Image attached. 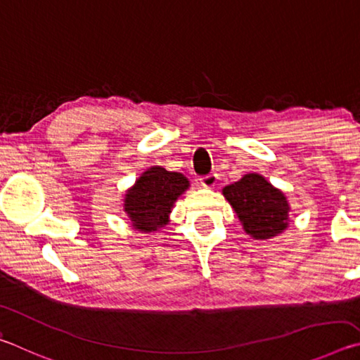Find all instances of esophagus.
Listing matches in <instances>:
<instances>
[{
	"mask_svg": "<svg viewBox=\"0 0 360 360\" xmlns=\"http://www.w3.org/2000/svg\"><path fill=\"white\" fill-rule=\"evenodd\" d=\"M218 174H209V175H204V176H200V185H202L204 188H215L217 186V184H218Z\"/></svg>",
	"mask_w": 360,
	"mask_h": 360,
	"instance_id": "1",
	"label": "esophagus"
}]
</instances>
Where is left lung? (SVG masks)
<instances>
[{"label":"left lung","instance_id":"1","mask_svg":"<svg viewBox=\"0 0 360 360\" xmlns=\"http://www.w3.org/2000/svg\"><path fill=\"white\" fill-rule=\"evenodd\" d=\"M224 198L240 218L243 229L257 240H266L288 228V200L262 175L248 174L223 190Z\"/></svg>","mask_w":360,"mask_h":360}]
</instances>
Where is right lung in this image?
<instances>
[{"instance_id":"obj_1","label":"right lung","mask_w":360,"mask_h":360,"mask_svg":"<svg viewBox=\"0 0 360 360\" xmlns=\"http://www.w3.org/2000/svg\"><path fill=\"white\" fill-rule=\"evenodd\" d=\"M190 186L181 174L162 167L145 170L124 199V212L132 226L143 232L158 231L167 224V215L176 198Z\"/></svg>"}]
</instances>
